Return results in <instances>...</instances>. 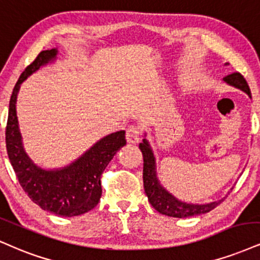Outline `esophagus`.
<instances>
[{
    "instance_id": "1",
    "label": "esophagus",
    "mask_w": 260,
    "mask_h": 260,
    "mask_svg": "<svg viewBox=\"0 0 260 260\" xmlns=\"http://www.w3.org/2000/svg\"><path fill=\"white\" fill-rule=\"evenodd\" d=\"M140 136H142V128L140 126H137V124H132L127 128L126 133V139L128 143H138L140 140Z\"/></svg>"
}]
</instances>
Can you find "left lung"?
I'll use <instances>...</instances> for the list:
<instances>
[{
    "mask_svg": "<svg viewBox=\"0 0 260 260\" xmlns=\"http://www.w3.org/2000/svg\"><path fill=\"white\" fill-rule=\"evenodd\" d=\"M224 81L237 87V88L242 89L243 92H246L247 94L251 96V89H249L248 83H247L245 77L240 73L228 75V76L224 77ZM139 149L142 150L144 158V190H145V193L148 195V199L152 205V207L157 212H160L161 214L174 218L192 217V215L207 213V212L217 207L218 205H220L221 201H224L223 199L220 201L207 203V205H190V203L178 201L174 196H172L170 192L166 191L164 187L160 185L157 179H156L154 154H152L151 149H150L149 144L145 139L143 140V143L139 144Z\"/></svg>",
    "mask_w": 260,
    "mask_h": 260,
    "instance_id": "obj_1",
    "label": "left lung"
}]
</instances>
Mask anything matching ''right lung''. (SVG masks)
Listing matches in <instances>:
<instances>
[{
	"label": "right lung",
	"instance_id": "1",
	"mask_svg": "<svg viewBox=\"0 0 260 260\" xmlns=\"http://www.w3.org/2000/svg\"><path fill=\"white\" fill-rule=\"evenodd\" d=\"M55 55V49L40 52L35 60L25 68L15 83L9 100L6 148L19 184L31 201L51 213L75 217L86 213L98 205L102 196L100 177L114 155L126 145V136L124 131L106 136L76 162L59 171L41 170L31 162L21 145L15 111L18 90L27 76L35 73L41 65L54 59Z\"/></svg>",
	"mask_w": 260,
	"mask_h": 260
}]
</instances>
